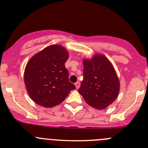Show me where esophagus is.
Listing matches in <instances>:
<instances>
[{
    "mask_svg": "<svg viewBox=\"0 0 148 148\" xmlns=\"http://www.w3.org/2000/svg\"><path fill=\"white\" fill-rule=\"evenodd\" d=\"M75 86L77 88V89H79L80 87V83L79 82H76L75 83Z\"/></svg>",
    "mask_w": 148,
    "mask_h": 148,
    "instance_id": "obj_1",
    "label": "esophagus"
}]
</instances>
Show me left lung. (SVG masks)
Instances as JSON below:
<instances>
[{
	"mask_svg": "<svg viewBox=\"0 0 148 148\" xmlns=\"http://www.w3.org/2000/svg\"><path fill=\"white\" fill-rule=\"evenodd\" d=\"M84 79L78 92L88 105L104 110L114 103L120 89L119 79L114 68L105 56L96 54L84 59Z\"/></svg>",
	"mask_w": 148,
	"mask_h": 148,
	"instance_id": "8db88e82",
	"label": "left lung"
}]
</instances>
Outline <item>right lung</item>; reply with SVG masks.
I'll return each instance as SVG.
<instances>
[{"label":"right lung","mask_w":148,"mask_h":148,"mask_svg":"<svg viewBox=\"0 0 148 148\" xmlns=\"http://www.w3.org/2000/svg\"><path fill=\"white\" fill-rule=\"evenodd\" d=\"M67 50L51 45L35 54L27 62L24 81L32 100L40 106L52 108L64 101L75 86L69 82L64 64Z\"/></svg>","instance_id":"1"}]
</instances>
